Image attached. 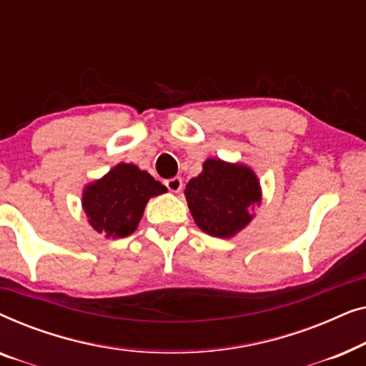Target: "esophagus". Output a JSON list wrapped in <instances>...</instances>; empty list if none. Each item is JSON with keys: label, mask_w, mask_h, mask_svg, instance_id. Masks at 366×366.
<instances>
[{"label": "esophagus", "mask_w": 366, "mask_h": 366, "mask_svg": "<svg viewBox=\"0 0 366 366\" xmlns=\"http://www.w3.org/2000/svg\"><path fill=\"white\" fill-rule=\"evenodd\" d=\"M167 188H168L172 193H178L179 189L183 188V179L179 178V177H174V178L167 179Z\"/></svg>", "instance_id": "34e87169"}]
</instances>
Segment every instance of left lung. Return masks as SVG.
I'll return each instance as SVG.
<instances>
[{"instance_id": "1", "label": "left lung", "mask_w": 366, "mask_h": 366, "mask_svg": "<svg viewBox=\"0 0 366 366\" xmlns=\"http://www.w3.org/2000/svg\"><path fill=\"white\" fill-rule=\"evenodd\" d=\"M184 197L199 229L232 238L253 219L249 209L262 203V188L252 168L209 158L188 182Z\"/></svg>"}]
</instances>
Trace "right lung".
I'll use <instances>...</instances> for the list:
<instances>
[{
	"label": "right lung",
	"instance_id": "right-lung-1",
	"mask_svg": "<svg viewBox=\"0 0 366 366\" xmlns=\"http://www.w3.org/2000/svg\"><path fill=\"white\" fill-rule=\"evenodd\" d=\"M167 193V187L152 174L129 163H119L83 192L88 222L107 238H124L137 229L152 197Z\"/></svg>",
	"mask_w": 366,
	"mask_h": 366
}]
</instances>
